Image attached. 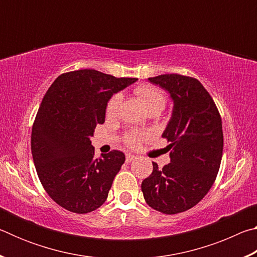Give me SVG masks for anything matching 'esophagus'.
I'll return each mask as SVG.
<instances>
[{
	"mask_svg": "<svg viewBox=\"0 0 257 257\" xmlns=\"http://www.w3.org/2000/svg\"><path fill=\"white\" fill-rule=\"evenodd\" d=\"M134 160H136V156H135V155H132V154L125 155V162H127V163H130Z\"/></svg>",
	"mask_w": 257,
	"mask_h": 257,
	"instance_id": "obj_1",
	"label": "esophagus"
}]
</instances>
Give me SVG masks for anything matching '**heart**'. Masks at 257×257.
<instances>
[{"mask_svg":"<svg viewBox=\"0 0 257 257\" xmlns=\"http://www.w3.org/2000/svg\"><path fill=\"white\" fill-rule=\"evenodd\" d=\"M134 93L137 95L139 99L144 104L147 111L152 108L163 110L167 103V97L160 88L152 85H139L134 89ZM121 103V95L115 94L108 99L106 104V115L108 118H113L118 114ZM150 137L149 133H130L124 138L125 144L130 147H137L142 142L146 141Z\"/></svg>","mask_w":257,"mask_h":257,"instance_id":"obj_1","label":"heart"}]
</instances>
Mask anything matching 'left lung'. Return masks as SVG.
Returning <instances> with one entry per match:
<instances>
[{"mask_svg": "<svg viewBox=\"0 0 257 257\" xmlns=\"http://www.w3.org/2000/svg\"><path fill=\"white\" fill-rule=\"evenodd\" d=\"M170 93L172 116L162 137L171 162L142 182L149 205L164 214L185 212L214 184L223 151L222 121L214 101L196 78L177 73L149 78Z\"/></svg>", "mask_w": 257, "mask_h": 257, "instance_id": "left-lung-1", "label": "left lung"}]
</instances>
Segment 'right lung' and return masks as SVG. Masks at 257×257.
<instances>
[{
  "label": "right lung",
  "instance_id": "obj_1",
  "mask_svg": "<svg viewBox=\"0 0 257 257\" xmlns=\"http://www.w3.org/2000/svg\"><path fill=\"white\" fill-rule=\"evenodd\" d=\"M137 78H116L94 69L59 76L47 90L32 129V154L49 196L84 214L106 201L124 154L113 150L95 159L89 137L105 121L108 99Z\"/></svg>",
  "mask_w": 257,
  "mask_h": 257
}]
</instances>
